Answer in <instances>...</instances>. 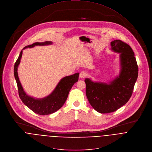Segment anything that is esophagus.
Segmentation results:
<instances>
[{"label": "esophagus", "instance_id": "34e87169", "mask_svg": "<svg viewBox=\"0 0 152 152\" xmlns=\"http://www.w3.org/2000/svg\"><path fill=\"white\" fill-rule=\"evenodd\" d=\"M87 76V73L85 72V71H82L80 73V78H84L86 76Z\"/></svg>", "mask_w": 152, "mask_h": 152}]
</instances>
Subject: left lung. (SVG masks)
Listing matches in <instances>:
<instances>
[{
    "label": "left lung",
    "mask_w": 152,
    "mask_h": 152,
    "mask_svg": "<svg viewBox=\"0 0 152 152\" xmlns=\"http://www.w3.org/2000/svg\"><path fill=\"white\" fill-rule=\"evenodd\" d=\"M111 49L119 54L120 72L107 83L86 78V95L91 106L100 113H109L125 105L131 98L138 77V66L132 48L121 40L110 43Z\"/></svg>",
    "instance_id": "obj_1"
}]
</instances>
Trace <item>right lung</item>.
Here are the masks:
<instances>
[{
  "label": "right lung",
  "instance_id": "1",
  "mask_svg": "<svg viewBox=\"0 0 152 152\" xmlns=\"http://www.w3.org/2000/svg\"><path fill=\"white\" fill-rule=\"evenodd\" d=\"M52 44L53 42L50 41L35 42L31 45L24 47L23 50L28 48H33L35 46H45ZM23 50H21L14 66V76L17 83L20 99L27 107L38 115H47L57 112L64 105L71 88L78 81L79 73L62 78L54 91L44 98H37L30 96L24 90L18 75V67L22 57Z\"/></svg>",
  "mask_w": 152,
  "mask_h": 152
}]
</instances>
